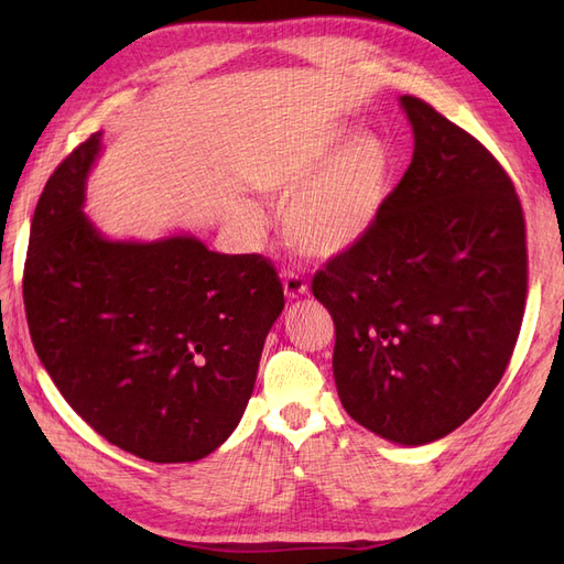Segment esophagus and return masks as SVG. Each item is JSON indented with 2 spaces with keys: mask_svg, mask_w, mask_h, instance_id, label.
Listing matches in <instances>:
<instances>
[{
  "mask_svg": "<svg viewBox=\"0 0 564 564\" xmlns=\"http://www.w3.org/2000/svg\"><path fill=\"white\" fill-rule=\"evenodd\" d=\"M284 294L289 299H299L308 294V282L303 280V275L299 270H284Z\"/></svg>",
  "mask_w": 564,
  "mask_h": 564,
  "instance_id": "esophagus-1",
  "label": "esophagus"
}]
</instances>
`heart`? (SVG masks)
Here are the masks:
<instances>
[{"instance_id": "obj_1", "label": "heart", "mask_w": 564, "mask_h": 564, "mask_svg": "<svg viewBox=\"0 0 564 564\" xmlns=\"http://www.w3.org/2000/svg\"><path fill=\"white\" fill-rule=\"evenodd\" d=\"M395 160L377 133H360L322 169L299 166L261 181V193L284 204V242L308 259H334L360 245L386 209ZM237 226L259 232L261 216L249 204L235 209Z\"/></svg>"}]
</instances>
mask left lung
<instances>
[{
	"mask_svg": "<svg viewBox=\"0 0 564 564\" xmlns=\"http://www.w3.org/2000/svg\"><path fill=\"white\" fill-rule=\"evenodd\" d=\"M414 158L379 224L313 278L336 329L346 412L400 445L468 421L499 386L527 299L516 185L491 152L416 96Z\"/></svg>",
	"mask_w": 564,
	"mask_h": 564,
	"instance_id": "1",
	"label": "left lung"
}]
</instances>
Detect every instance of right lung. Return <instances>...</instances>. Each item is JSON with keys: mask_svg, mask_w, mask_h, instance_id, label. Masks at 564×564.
Listing matches in <instances>:
<instances>
[{"mask_svg": "<svg viewBox=\"0 0 564 564\" xmlns=\"http://www.w3.org/2000/svg\"><path fill=\"white\" fill-rule=\"evenodd\" d=\"M100 133L44 185L30 226L23 301L61 395L115 447L187 464L224 445L251 398L263 340L284 308L261 253L195 237L110 242L84 216Z\"/></svg>", "mask_w": 564, "mask_h": 564, "instance_id": "obj_1", "label": "right lung"}]
</instances>
